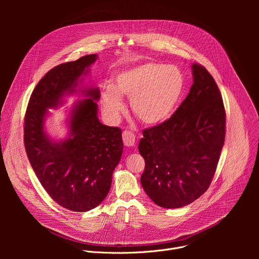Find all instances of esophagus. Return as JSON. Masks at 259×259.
Returning <instances> with one entry per match:
<instances>
[{
  "label": "esophagus",
  "instance_id": "34e87169",
  "mask_svg": "<svg viewBox=\"0 0 259 259\" xmlns=\"http://www.w3.org/2000/svg\"><path fill=\"white\" fill-rule=\"evenodd\" d=\"M123 142L126 146H133L135 144V135L132 131L125 130L123 131Z\"/></svg>",
  "mask_w": 259,
  "mask_h": 259
}]
</instances>
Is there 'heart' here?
Masks as SVG:
<instances>
[{
    "label": "heart",
    "mask_w": 259,
    "mask_h": 259,
    "mask_svg": "<svg viewBox=\"0 0 259 259\" xmlns=\"http://www.w3.org/2000/svg\"><path fill=\"white\" fill-rule=\"evenodd\" d=\"M183 86V76L176 66L145 62L119 72L114 88L102 91L100 102L106 116L118 121L125 110L122 97H128L132 114L142 124L155 126L170 117Z\"/></svg>",
    "instance_id": "heart-1"
}]
</instances>
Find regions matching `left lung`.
I'll return each instance as SVG.
<instances>
[{
  "label": "left lung",
  "instance_id": "1",
  "mask_svg": "<svg viewBox=\"0 0 259 259\" xmlns=\"http://www.w3.org/2000/svg\"><path fill=\"white\" fill-rule=\"evenodd\" d=\"M190 93L165 122L144 129L138 150L145 161L141 186L154 203L187 206L209 188L226 137V110L209 71L192 65Z\"/></svg>",
  "mask_w": 259,
  "mask_h": 259
}]
</instances>
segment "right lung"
<instances>
[{"mask_svg": "<svg viewBox=\"0 0 259 259\" xmlns=\"http://www.w3.org/2000/svg\"><path fill=\"white\" fill-rule=\"evenodd\" d=\"M96 59L90 54L50 69L30 95L23 124L25 152L36 177L58 205L75 212L97 207L108 194L123 152L122 130L98 120V88L82 90L88 98L72 106L66 139L51 140L44 122L48 108L61 104L65 94L77 92L81 77Z\"/></svg>", "mask_w": 259, "mask_h": 259, "instance_id": "add662e5", "label": "right lung"}]
</instances>
